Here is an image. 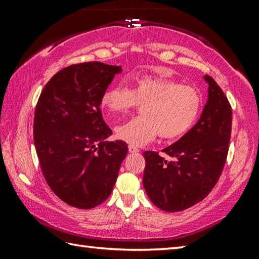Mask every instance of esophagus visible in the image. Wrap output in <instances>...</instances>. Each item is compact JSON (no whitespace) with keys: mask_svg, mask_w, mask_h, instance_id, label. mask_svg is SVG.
<instances>
[{"mask_svg":"<svg viewBox=\"0 0 259 259\" xmlns=\"http://www.w3.org/2000/svg\"><path fill=\"white\" fill-rule=\"evenodd\" d=\"M129 152L130 153H138L139 152V150L136 146H134V145H129Z\"/></svg>","mask_w":259,"mask_h":259,"instance_id":"34e87169","label":"esophagus"}]
</instances>
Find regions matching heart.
Here are the masks:
<instances>
[{
    "label": "heart",
    "mask_w": 259,
    "mask_h": 259,
    "mask_svg": "<svg viewBox=\"0 0 259 259\" xmlns=\"http://www.w3.org/2000/svg\"><path fill=\"white\" fill-rule=\"evenodd\" d=\"M103 108L112 114H123L144 105L143 116L116 126L117 138L130 145L142 146L157 135L163 139L183 137L198 120L202 96L196 88L174 78L143 74L135 77L133 89L113 84L102 96Z\"/></svg>",
    "instance_id": "b5f03b06"
}]
</instances>
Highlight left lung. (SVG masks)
Segmentation results:
<instances>
[{
    "mask_svg": "<svg viewBox=\"0 0 259 259\" xmlns=\"http://www.w3.org/2000/svg\"><path fill=\"white\" fill-rule=\"evenodd\" d=\"M208 100L199 121L172 145L159 153H143L146 165L143 185L148 198L163 211H182L207 196L226 162L232 130V108L211 76Z\"/></svg>",
    "mask_w": 259,
    "mask_h": 259,
    "instance_id": "left-lung-1",
    "label": "left lung"
}]
</instances>
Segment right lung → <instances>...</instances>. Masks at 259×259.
Segmentation results:
<instances>
[{
	"mask_svg": "<svg viewBox=\"0 0 259 259\" xmlns=\"http://www.w3.org/2000/svg\"><path fill=\"white\" fill-rule=\"evenodd\" d=\"M121 66L89 61L56 73L41 93L34 116V144L51 191L65 203L91 209L111 195L128 153L122 140L106 142L102 96Z\"/></svg>",
	"mask_w": 259,
	"mask_h": 259,
	"instance_id": "obj_1",
	"label": "right lung"
}]
</instances>
